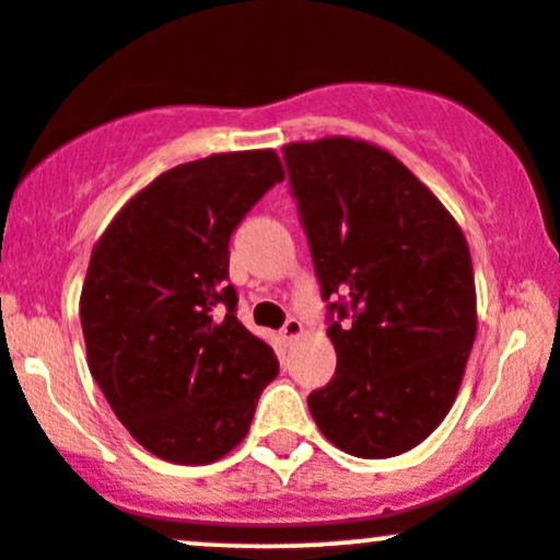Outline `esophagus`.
Masks as SVG:
<instances>
[{
  "label": "esophagus",
  "mask_w": 560,
  "mask_h": 560,
  "mask_svg": "<svg viewBox=\"0 0 560 560\" xmlns=\"http://www.w3.org/2000/svg\"><path fill=\"white\" fill-rule=\"evenodd\" d=\"M305 331L302 329V324L298 318H289L284 326H281V339H284V342H294V339L300 337V334Z\"/></svg>",
  "instance_id": "obj_1"
}]
</instances>
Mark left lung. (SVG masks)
<instances>
[{
	"label": "left lung",
	"mask_w": 560,
	"mask_h": 560,
	"mask_svg": "<svg viewBox=\"0 0 560 560\" xmlns=\"http://www.w3.org/2000/svg\"><path fill=\"white\" fill-rule=\"evenodd\" d=\"M284 160L337 350L307 408L345 453L400 455L440 427L464 382L477 337L466 236L382 147L292 141Z\"/></svg>",
	"instance_id": "1"
}]
</instances>
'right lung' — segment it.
Returning a JSON list of instances; mask_svg holds the SVG:
<instances>
[{"label":"right lung","mask_w":560,"mask_h":560,"mask_svg":"<svg viewBox=\"0 0 560 560\" xmlns=\"http://www.w3.org/2000/svg\"><path fill=\"white\" fill-rule=\"evenodd\" d=\"M284 168L273 150L221 152L160 173L94 244L81 289L89 371L141 447L213 464L247 436L279 374L236 318L229 240Z\"/></svg>","instance_id":"obj_1"}]
</instances>
